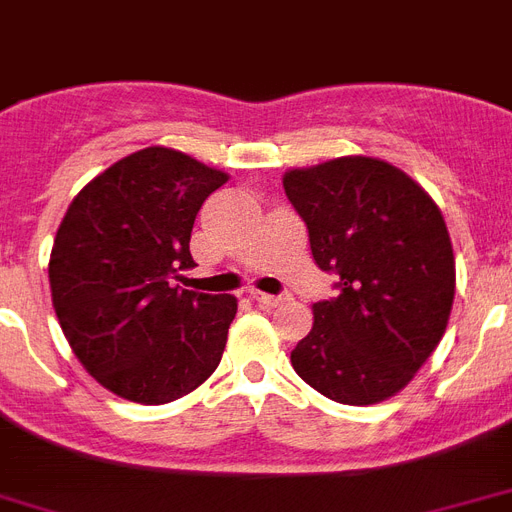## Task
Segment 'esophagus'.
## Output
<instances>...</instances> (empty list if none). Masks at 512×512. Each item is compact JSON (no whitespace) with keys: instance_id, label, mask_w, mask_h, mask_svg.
I'll return each instance as SVG.
<instances>
[{"instance_id":"esophagus-1","label":"esophagus","mask_w":512,"mask_h":512,"mask_svg":"<svg viewBox=\"0 0 512 512\" xmlns=\"http://www.w3.org/2000/svg\"><path fill=\"white\" fill-rule=\"evenodd\" d=\"M252 300L257 305H263V308H276L279 303H284V297L281 295H265V292H252Z\"/></svg>"}]
</instances>
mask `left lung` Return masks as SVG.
Here are the masks:
<instances>
[{
	"label": "left lung",
	"instance_id": "1",
	"mask_svg": "<svg viewBox=\"0 0 512 512\" xmlns=\"http://www.w3.org/2000/svg\"><path fill=\"white\" fill-rule=\"evenodd\" d=\"M313 260L337 297L313 305L292 366L337 404L396 396L446 332L454 252L436 201L398 167L342 156L284 175Z\"/></svg>",
	"mask_w": 512,
	"mask_h": 512
}]
</instances>
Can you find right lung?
Masks as SVG:
<instances>
[{"label":"right lung","mask_w":512,"mask_h":512,"mask_svg":"<svg viewBox=\"0 0 512 512\" xmlns=\"http://www.w3.org/2000/svg\"><path fill=\"white\" fill-rule=\"evenodd\" d=\"M228 180L172 148L124 156L79 191L50 255L52 305L76 358L135 404H170L223 358L236 297L175 287L201 204Z\"/></svg>","instance_id":"obj_1"}]
</instances>
